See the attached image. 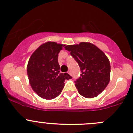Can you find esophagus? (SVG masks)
<instances>
[{
    "label": "esophagus",
    "instance_id": "obj_1",
    "mask_svg": "<svg viewBox=\"0 0 133 133\" xmlns=\"http://www.w3.org/2000/svg\"><path fill=\"white\" fill-rule=\"evenodd\" d=\"M68 73H69V75H71V71H68Z\"/></svg>",
    "mask_w": 133,
    "mask_h": 133
}]
</instances>
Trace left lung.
Here are the masks:
<instances>
[{
  "mask_svg": "<svg viewBox=\"0 0 133 133\" xmlns=\"http://www.w3.org/2000/svg\"><path fill=\"white\" fill-rule=\"evenodd\" d=\"M65 49L78 63L82 74L75 82L80 95L93 98L104 90L110 79V63L103 51L92 43L82 42Z\"/></svg>",
  "mask_w": 133,
  "mask_h": 133,
  "instance_id": "8db88e82",
  "label": "left lung"
}]
</instances>
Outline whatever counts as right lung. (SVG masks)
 Returning <instances> with one entry per match:
<instances>
[{
	"mask_svg": "<svg viewBox=\"0 0 133 133\" xmlns=\"http://www.w3.org/2000/svg\"><path fill=\"white\" fill-rule=\"evenodd\" d=\"M64 44L48 41L38 47L29 58L27 75L32 90L41 98L53 99L64 87L65 79L72 77L68 73H60L58 53Z\"/></svg>",
	"mask_w": 133,
	"mask_h": 133,
	"instance_id": "add662e5",
	"label": "right lung"
}]
</instances>
